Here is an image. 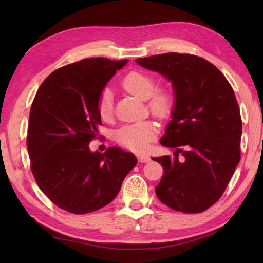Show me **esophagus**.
<instances>
[{
  "mask_svg": "<svg viewBox=\"0 0 263 263\" xmlns=\"http://www.w3.org/2000/svg\"><path fill=\"white\" fill-rule=\"evenodd\" d=\"M138 159H139V161H140V163H148V161L150 160V157L147 154H139Z\"/></svg>",
  "mask_w": 263,
  "mask_h": 263,
  "instance_id": "obj_1",
  "label": "esophagus"
}]
</instances>
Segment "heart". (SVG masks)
I'll return each mask as SVG.
<instances>
[{"instance_id":"obj_1","label":"heart","mask_w":263,"mask_h":263,"mask_svg":"<svg viewBox=\"0 0 263 263\" xmlns=\"http://www.w3.org/2000/svg\"><path fill=\"white\" fill-rule=\"evenodd\" d=\"M122 86L126 91L141 100L148 99V107L158 117H167L173 109L174 99L167 90H156V80L141 71H132L124 77ZM98 114L103 120H109L113 115V93L106 88L100 93L97 105ZM157 132L153 121H141L122 126L116 133V139L123 146L135 150L144 149Z\"/></svg>"}]
</instances>
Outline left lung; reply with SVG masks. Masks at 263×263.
<instances>
[{"instance_id":"obj_1","label":"left lung","mask_w":263,"mask_h":263,"mask_svg":"<svg viewBox=\"0 0 263 263\" xmlns=\"http://www.w3.org/2000/svg\"><path fill=\"white\" fill-rule=\"evenodd\" d=\"M136 62L168 79L175 97L160 139L161 146L175 148L174 157L153 158L164 167L157 198L177 211L202 212L219 200L241 158L235 93L214 64L195 55L165 53Z\"/></svg>"}]
</instances>
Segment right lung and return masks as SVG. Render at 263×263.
Segmentation results:
<instances>
[{
  "label": "right lung",
  "mask_w": 263,
  "mask_h": 263,
  "mask_svg": "<svg viewBox=\"0 0 263 263\" xmlns=\"http://www.w3.org/2000/svg\"><path fill=\"white\" fill-rule=\"evenodd\" d=\"M127 60L85 59L49 74L33 99L27 147L39 189L72 214L96 211L113 201L136 156L119 147L102 154L89 143L99 136L97 105L111 77Z\"/></svg>",
  "instance_id": "add662e5"
}]
</instances>
